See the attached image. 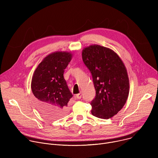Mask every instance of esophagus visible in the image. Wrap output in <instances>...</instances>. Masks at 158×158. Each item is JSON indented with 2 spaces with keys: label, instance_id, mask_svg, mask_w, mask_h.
<instances>
[{
  "label": "esophagus",
  "instance_id": "34e87169",
  "mask_svg": "<svg viewBox=\"0 0 158 158\" xmlns=\"http://www.w3.org/2000/svg\"><path fill=\"white\" fill-rule=\"evenodd\" d=\"M81 96H82V94H81V93H79V94H76V98H77V99H81Z\"/></svg>",
  "mask_w": 158,
  "mask_h": 158
}]
</instances>
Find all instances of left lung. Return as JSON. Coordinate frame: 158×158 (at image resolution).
<instances>
[{
  "mask_svg": "<svg viewBox=\"0 0 158 158\" xmlns=\"http://www.w3.org/2000/svg\"><path fill=\"white\" fill-rule=\"evenodd\" d=\"M82 60L91 72L96 90L91 101V113L101 119H109L123 107L129 92L126 67L114 51L99 45L85 48Z\"/></svg>",
  "mask_w": 158,
  "mask_h": 158,
  "instance_id": "1",
  "label": "left lung"
}]
</instances>
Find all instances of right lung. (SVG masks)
Listing matches in <instances>:
<instances>
[{
    "mask_svg": "<svg viewBox=\"0 0 158 158\" xmlns=\"http://www.w3.org/2000/svg\"><path fill=\"white\" fill-rule=\"evenodd\" d=\"M72 54L55 52L38 65L31 82L35 105L48 118L57 119L66 115L67 103L73 96L64 77V69L71 60Z\"/></svg>",
    "mask_w": 158,
    "mask_h": 158,
    "instance_id": "add662e5",
    "label": "right lung"
}]
</instances>
